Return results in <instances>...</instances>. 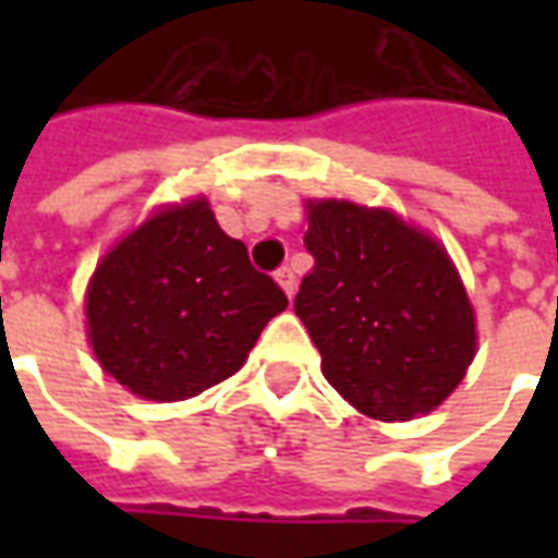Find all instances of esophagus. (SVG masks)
Segmentation results:
<instances>
[{
  "instance_id": "34e87169",
  "label": "esophagus",
  "mask_w": 558,
  "mask_h": 558,
  "mask_svg": "<svg viewBox=\"0 0 558 558\" xmlns=\"http://www.w3.org/2000/svg\"><path fill=\"white\" fill-rule=\"evenodd\" d=\"M275 278H278V283L283 287V292H287V295H292V292H295V271H292V266H280L278 271H275Z\"/></svg>"
}]
</instances>
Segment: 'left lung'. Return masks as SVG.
Returning <instances> with one entry per match:
<instances>
[{"mask_svg": "<svg viewBox=\"0 0 558 558\" xmlns=\"http://www.w3.org/2000/svg\"><path fill=\"white\" fill-rule=\"evenodd\" d=\"M307 211L314 268L292 304L326 379L371 418L436 410L475 359V316L448 254L383 208L323 199Z\"/></svg>", "mask_w": 558, "mask_h": 558, "instance_id": "obj_1", "label": "left lung"}]
</instances>
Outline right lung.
Here are the masks:
<instances>
[{
    "instance_id": "obj_1",
    "label": "right lung",
    "mask_w": 558,
    "mask_h": 558,
    "mask_svg": "<svg viewBox=\"0 0 558 558\" xmlns=\"http://www.w3.org/2000/svg\"><path fill=\"white\" fill-rule=\"evenodd\" d=\"M287 304L206 199H194L158 211L104 256L86 319L116 383L148 400H187L235 374Z\"/></svg>"
}]
</instances>
